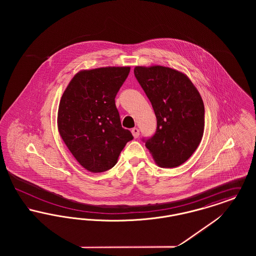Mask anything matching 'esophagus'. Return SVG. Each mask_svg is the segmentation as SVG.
Listing matches in <instances>:
<instances>
[{"mask_svg": "<svg viewBox=\"0 0 256 256\" xmlns=\"http://www.w3.org/2000/svg\"><path fill=\"white\" fill-rule=\"evenodd\" d=\"M132 132L134 138H138V137H139L140 132H139V130H138L137 128H134L132 130Z\"/></svg>", "mask_w": 256, "mask_h": 256, "instance_id": "esophagus-1", "label": "esophagus"}]
</instances>
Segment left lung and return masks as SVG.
Instances as JSON below:
<instances>
[{"instance_id":"1","label":"left lung","mask_w":256,"mask_h":256,"mask_svg":"<svg viewBox=\"0 0 256 256\" xmlns=\"http://www.w3.org/2000/svg\"><path fill=\"white\" fill-rule=\"evenodd\" d=\"M134 76L152 102L158 122L154 134L143 142L160 167L182 165L204 135L202 98L184 74L168 67H135Z\"/></svg>"}]
</instances>
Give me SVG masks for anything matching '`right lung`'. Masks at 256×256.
I'll return each instance as SVG.
<instances>
[{"mask_svg": "<svg viewBox=\"0 0 256 256\" xmlns=\"http://www.w3.org/2000/svg\"><path fill=\"white\" fill-rule=\"evenodd\" d=\"M130 67H106L76 74L61 97L58 124L74 158L86 170L102 172L115 166L134 139L122 128L115 98Z\"/></svg>", "mask_w": 256, "mask_h": 256, "instance_id": "obj_1", "label": "right lung"}]
</instances>
